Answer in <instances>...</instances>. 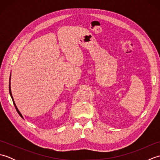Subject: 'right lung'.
Returning <instances> with one entry per match:
<instances>
[{
	"label": "right lung",
	"instance_id": "add662e5",
	"mask_svg": "<svg viewBox=\"0 0 160 160\" xmlns=\"http://www.w3.org/2000/svg\"><path fill=\"white\" fill-rule=\"evenodd\" d=\"M10 80H11V76H10V78H9V95H10V96H11V98H12V101H13V104H14V107H15V108H16V111H17V112H18V113L20 115V116L22 118H23V117H22V114L20 113V112L19 111V110H18V108H17V107H16V104H15V102H14V100H13V96H12V91H11V86H10Z\"/></svg>",
	"mask_w": 160,
	"mask_h": 160
}]
</instances>
